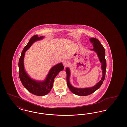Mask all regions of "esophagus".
I'll list each match as a JSON object with an SVG mask.
<instances>
[{
  "label": "esophagus",
  "mask_w": 127,
  "mask_h": 127,
  "mask_svg": "<svg viewBox=\"0 0 127 127\" xmlns=\"http://www.w3.org/2000/svg\"><path fill=\"white\" fill-rule=\"evenodd\" d=\"M63 65L64 67H66L68 65V62L67 61H63Z\"/></svg>",
  "instance_id": "1"
}]
</instances>
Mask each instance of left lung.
Returning a JSON list of instances; mask_svg holds the SVG:
<instances>
[{
    "instance_id": "obj_1",
    "label": "left lung",
    "mask_w": 127,
    "mask_h": 127,
    "mask_svg": "<svg viewBox=\"0 0 127 127\" xmlns=\"http://www.w3.org/2000/svg\"><path fill=\"white\" fill-rule=\"evenodd\" d=\"M90 40L92 43V45L94 47L93 49H91V50H93L97 53L98 56V59L100 62L101 63V69L102 70V77L101 79L94 86L91 88H76L73 87L69 82V77H70V70L69 68L66 67V82L67 86L73 93L79 95V96H88L94 92L97 91L98 89L102 84L103 81L105 79V74H106V60L105 59V50L104 48L103 47L99 41L96 38H91Z\"/></svg>"
}]
</instances>
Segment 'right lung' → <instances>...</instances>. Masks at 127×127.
<instances>
[{
    "label": "right lung",
    "instance_id": "1",
    "mask_svg": "<svg viewBox=\"0 0 127 127\" xmlns=\"http://www.w3.org/2000/svg\"><path fill=\"white\" fill-rule=\"evenodd\" d=\"M44 36L38 37L37 35H34L30 39L29 43L25 47L18 62L19 77L25 88L32 94L36 96H44L50 92L52 88L54 79L61 70L64 69L62 63L53 66L48 72L46 79L42 81H39L30 78L25 71L24 66V58L26 51L30 48L32 44L39 40L42 39Z\"/></svg>",
    "mask_w": 127,
    "mask_h": 127
}]
</instances>
